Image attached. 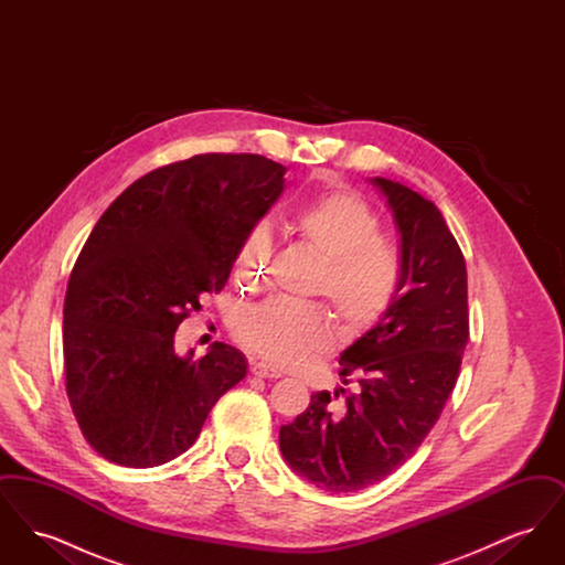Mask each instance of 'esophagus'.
I'll return each instance as SVG.
<instances>
[{"instance_id":"esophagus-1","label":"esophagus","mask_w":565,"mask_h":565,"mask_svg":"<svg viewBox=\"0 0 565 565\" xmlns=\"http://www.w3.org/2000/svg\"><path fill=\"white\" fill-rule=\"evenodd\" d=\"M252 373L256 376H263V379H279L281 376V373L269 366L267 362H252Z\"/></svg>"}]
</instances>
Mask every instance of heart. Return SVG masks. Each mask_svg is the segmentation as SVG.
<instances>
[{"instance_id":"b5f03b06","label":"heart","mask_w":565,"mask_h":565,"mask_svg":"<svg viewBox=\"0 0 565 565\" xmlns=\"http://www.w3.org/2000/svg\"><path fill=\"white\" fill-rule=\"evenodd\" d=\"M296 231L322 256L311 290L330 298L350 332L371 328L392 307L401 286V254L379 235L375 210L355 192L334 190L300 210ZM270 252L269 226L256 224L243 237L235 260V277L243 286L265 284ZM233 332L247 350L281 369L305 364L332 341V323L322 305L281 296L242 311Z\"/></svg>"}]
</instances>
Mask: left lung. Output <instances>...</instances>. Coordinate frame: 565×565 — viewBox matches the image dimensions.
Segmentation results:
<instances>
[{
	"label": "left lung",
	"instance_id": "obj_1",
	"mask_svg": "<svg viewBox=\"0 0 565 565\" xmlns=\"http://www.w3.org/2000/svg\"><path fill=\"white\" fill-rule=\"evenodd\" d=\"M401 233L392 307L341 353V379L360 383L345 408L330 392L281 426L279 449L309 483L348 493L379 483L417 451L456 387L468 343L466 260L438 207L419 192L371 178ZM345 394L337 390L334 396Z\"/></svg>",
	"mask_w": 565,
	"mask_h": 565
}]
</instances>
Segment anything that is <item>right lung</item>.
<instances>
[{
	"instance_id": "add662e5",
	"label": "right lung",
	"mask_w": 565,
	"mask_h": 565,
	"mask_svg": "<svg viewBox=\"0 0 565 565\" xmlns=\"http://www.w3.org/2000/svg\"><path fill=\"white\" fill-rule=\"evenodd\" d=\"M284 175L258 154H196L139 178L95 224L65 292L63 358L67 398L99 456L127 468L182 456L247 373L231 345L194 360L173 337L201 296L224 288Z\"/></svg>"
}]
</instances>
